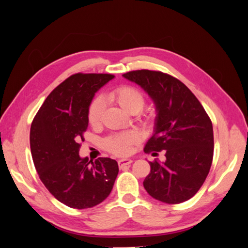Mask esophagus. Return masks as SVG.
<instances>
[{"mask_svg": "<svg viewBox=\"0 0 248 248\" xmlns=\"http://www.w3.org/2000/svg\"><path fill=\"white\" fill-rule=\"evenodd\" d=\"M118 163H119V167L122 169L125 166H129V164H131L132 163V159H130V158H122V159H120L118 161Z\"/></svg>", "mask_w": 248, "mask_h": 248, "instance_id": "obj_1", "label": "esophagus"}]
</instances>
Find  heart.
Instances as JSON below:
<instances>
[{
	"mask_svg": "<svg viewBox=\"0 0 248 248\" xmlns=\"http://www.w3.org/2000/svg\"><path fill=\"white\" fill-rule=\"evenodd\" d=\"M108 98L117 103L127 112H138L145 104V97L140 90L131 86H121L112 90L108 94ZM104 110V101L101 97H96L91 102L88 110V120L92 126L99 125ZM137 139L133 134H121L109 138L107 147L111 153L117 155H127L131 151L132 144Z\"/></svg>",
	"mask_w": 248,
	"mask_h": 248,
	"instance_id": "obj_1",
	"label": "heart"
}]
</instances>
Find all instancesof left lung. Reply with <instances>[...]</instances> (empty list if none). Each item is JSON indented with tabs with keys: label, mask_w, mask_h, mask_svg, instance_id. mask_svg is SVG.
<instances>
[{
	"label": "left lung",
	"mask_w": 248,
	"mask_h": 248,
	"mask_svg": "<svg viewBox=\"0 0 248 248\" xmlns=\"http://www.w3.org/2000/svg\"><path fill=\"white\" fill-rule=\"evenodd\" d=\"M123 77L139 85L155 104L153 136L144 151H166L164 162H149L151 171L144 180L145 189L167 204L189 200L205 182L212 164L211 120L190 90L169 74L137 70Z\"/></svg>",
	"instance_id": "obj_1"
}]
</instances>
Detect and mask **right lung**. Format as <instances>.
I'll return each mask as SVG.
<instances>
[{
    "instance_id": "add662e5",
    "label": "right lung",
    "mask_w": 248,
    "mask_h": 248,
    "mask_svg": "<svg viewBox=\"0 0 248 248\" xmlns=\"http://www.w3.org/2000/svg\"><path fill=\"white\" fill-rule=\"evenodd\" d=\"M115 77L77 73L52 91L37 112L30 131L34 166L48 191L74 209L100 204L110 193L119 172L108 157L95 161L79 156L95 93Z\"/></svg>"
}]
</instances>
